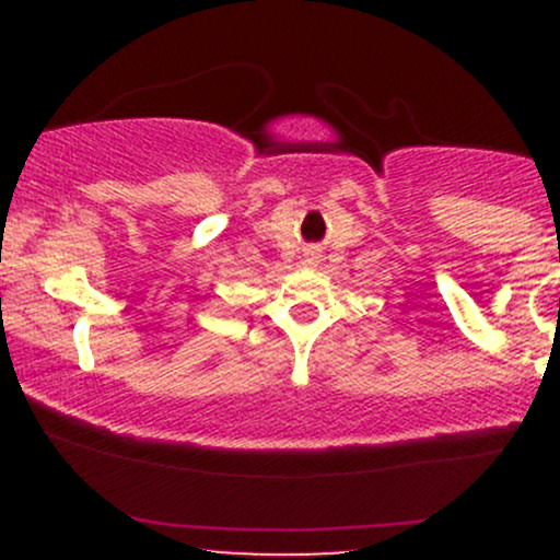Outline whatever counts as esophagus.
<instances>
[{
    "instance_id": "34e87169",
    "label": "esophagus",
    "mask_w": 560,
    "mask_h": 560,
    "mask_svg": "<svg viewBox=\"0 0 560 560\" xmlns=\"http://www.w3.org/2000/svg\"><path fill=\"white\" fill-rule=\"evenodd\" d=\"M308 262L313 265V262H316V257H308Z\"/></svg>"
}]
</instances>
